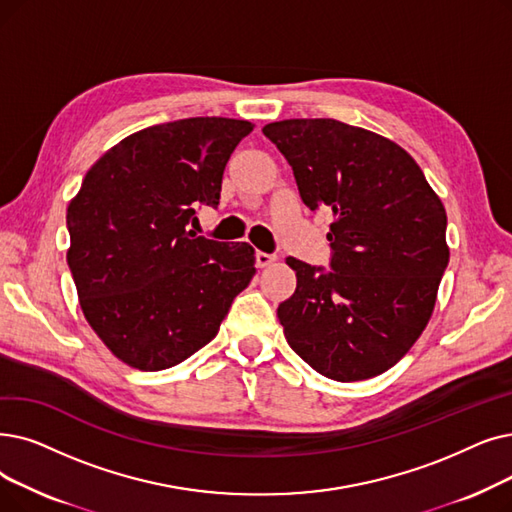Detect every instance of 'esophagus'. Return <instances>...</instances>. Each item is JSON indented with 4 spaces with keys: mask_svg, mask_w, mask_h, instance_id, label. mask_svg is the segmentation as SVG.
<instances>
[{
    "mask_svg": "<svg viewBox=\"0 0 512 512\" xmlns=\"http://www.w3.org/2000/svg\"><path fill=\"white\" fill-rule=\"evenodd\" d=\"M274 261H276V255H272V253H263V251L255 253L257 268H268V265H272Z\"/></svg>",
    "mask_w": 512,
    "mask_h": 512,
    "instance_id": "obj_1",
    "label": "esophagus"
}]
</instances>
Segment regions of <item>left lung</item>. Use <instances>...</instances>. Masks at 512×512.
<instances>
[{"instance_id":"obj_1","label":"left lung","mask_w":512,"mask_h":512,"mask_svg":"<svg viewBox=\"0 0 512 512\" xmlns=\"http://www.w3.org/2000/svg\"><path fill=\"white\" fill-rule=\"evenodd\" d=\"M293 167L303 203L335 213L330 270L288 257L293 297L278 305L284 337L332 381L395 366L425 330L448 268V217L410 154L335 119L263 127Z\"/></svg>"}]
</instances>
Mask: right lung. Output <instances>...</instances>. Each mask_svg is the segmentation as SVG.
I'll return each mask as SVG.
<instances>
[{
  "mask_svg": "<svg viewBox=\"0 0 512 512\" xmlns=\"http://www.w3.org/2000/svg\"><path fill=\"white\" fill-rule=\"evenodd\" d=\"M253 123L192 117L110 148L66 209V261L85 320L121 362L165 370L205 347L255 274L247 242L188 230L219 205L221 177Z\"/></svg>",
  "mask_w": 512,
  "mask_h": 512,
  "instance_id": "1",
  "label": "right lung"
}]
</instances>
